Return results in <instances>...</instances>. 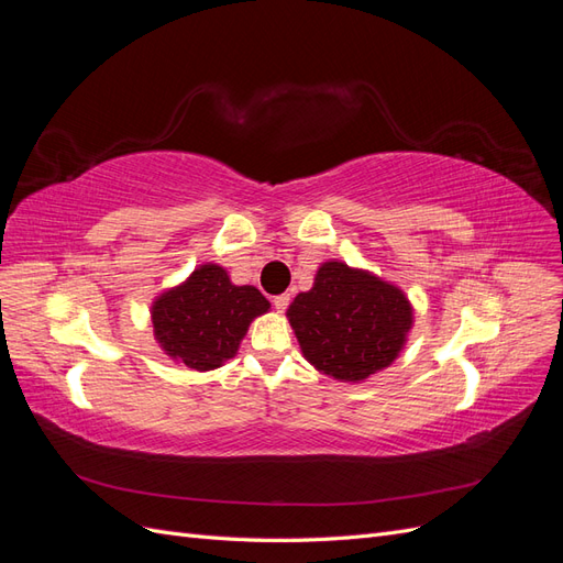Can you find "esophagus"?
<instances>
[{"label": "esophagus", "mask_w": 563, "mask_h": 563, "mask_svg": "<svg viewBox=\"0 0 563 563\" xmlns=\"http://www.w3.org/2000/svg\"><path fill=\"white\" fill-rule=\"evenodd\" d=\"M288 300H291V298H288V294H282V296L272 298V305H275L277 312H284L288 308Z\"/></svg>", "instance_id": "1"}]
</instances>
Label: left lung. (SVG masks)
I'll use <instances>...</instances> for the list:
<instances>
[{
    "mask_svg": "<svg viewBox=\"0 0 563 563\" xmlns=\"http://www.w3.org/2000/svg\"><path fill=\"white\" fill-rule=\"evenodd\" d=\"M288 321L317 371L360 383L397 360L413 310L397 286L345 263H323L314 286L298 294Z\"/></svg>",
    "mask_w": 563,
    "mask_h": 563,
    "instance_id": "obj_1",
    "label": "left lung"
}]
</instances>
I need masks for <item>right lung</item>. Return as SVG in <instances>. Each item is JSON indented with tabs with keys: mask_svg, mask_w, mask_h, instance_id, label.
<instances>
[{
	"mask_svg": "<svg viewBox=\"0 0 563 563\" xmlns=\"http://www.w3.org/2000/svg\"><path fill=\"white\" fill-rule=\"evenodd\" d=\"M267 310L269 302L258 288L234 286L223 267L209 263L155 300L152 327L172 360L211 371L232 360L249 323Z\"/></svg>",
	"mask_w": 563,
	"mask_h": 563,
	"instance_id": "obj_1",
	"label": "right lung"
}]
</instances>
